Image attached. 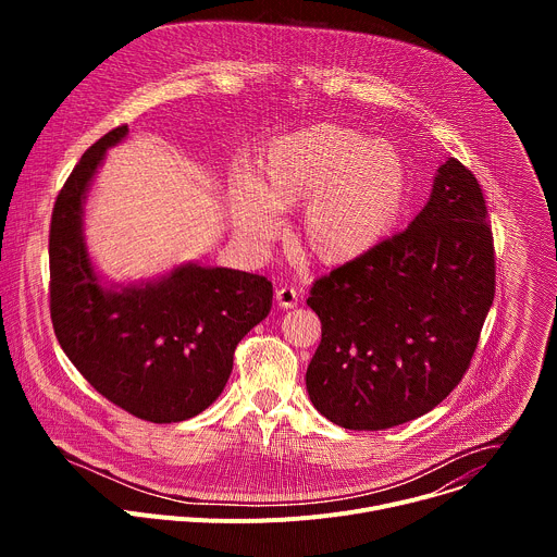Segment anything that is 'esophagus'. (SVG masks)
<instances>
[{"mask_svg":"<svg viewBox=\"0 0 557 557\" xmlns=\"http://www.w3.org/2000/svg\"><path fill=\"white\" fill-rule=\"evenodd\" d=\"M275 301L280 308L288 310V308H295L297 306V290L290 288V286H280L275 290Z\"/></svg>","mask_w":557,"mask_h":557,"instance_id":"34e87169","label":"esophagus"}]
</instances>
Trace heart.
Wrapping results in <instances>:
<instances>
[{
    "instance_id": "1",
    "label": "heart",
    "mask_w": 557,
    "mask_h": 557,
    "mask_svg": "<svg viewBox=\"0 0 557 557\" xmlns=\"http://www.w3.org/2000/svg\"><path fill=\"white\" fill-rule=\"evenodd\" d=\"M408 200V170L389 143L317 123L275 138L253 185L231 198L235 231L256 245L277 235L275 213L304 205L301 249L324 267H344L379 249L399 224Z\"/></svg>"
}]
</instances>
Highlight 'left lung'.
Returning a JSON list of instances; mask_svg holds the SVG:
<instances>
[{"label": "left lung", "instance_id": "1", "mask_svg": "<svg viewBox=\"0 0 557 557\" xmlns=\"http://www.w3.org/2000/svg\"><path fill=\"white\" fill-rule=\"evenodd\" d=\"M494 293L483 189L449 158L406 231L312 284L306 304L322 322L306 370L312 406L346 430L428 414L469 368Z\"/></svg>", "mask_w": 557, "mask_h": 557}]
</instances>
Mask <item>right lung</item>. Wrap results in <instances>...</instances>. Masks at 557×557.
I'll return each instance as SVG.
<instances>
[{"instance_id": "obj_1", "label": "right lung", "mask_w": 557, "mask_h": 557, "mask_svg": "<svg viewBox=\"0 0 557 557\" xmlns=\"http://www.w3.org/2000/svg\"><path fill=\"white\" fill-rule=\"evenodd\" d=\"M121 125L76 163L50 222V317L54 335L108 401L151 423L207 410L233 370V352L271 310L273 284L253 273L187 262L136 284L103 282L84 235L88 189Z\"/></svg>"}]
</instances>
